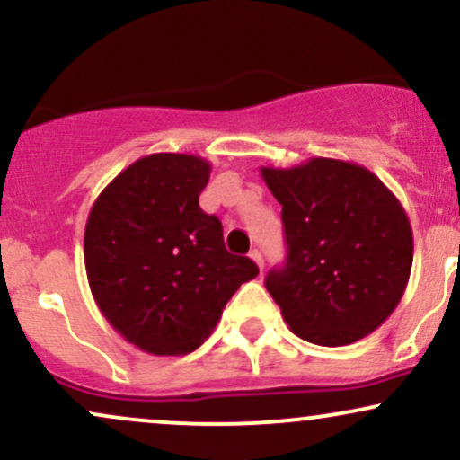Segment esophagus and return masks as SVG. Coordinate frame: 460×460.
<instances>
[{
  "label": "esophagus",
  "mask_w": 460,
  "mask_h": 460,
  "mask_svg": "<svg viewBox=\"0 0 460 460\" xmlns=\"http://www.w3.org/2000/svg\"><path fill=\"white\" fill-rule=\"evenodd\" d=\"M248 257H251V260L255 261L257 266L263 268V255H261V251H260V248H252V251L248 252Z\"/></svg>",
  "instance_id": "esophagus-1"
}]
</instances>
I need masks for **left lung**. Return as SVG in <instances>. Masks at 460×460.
<instances>
[{"label":"left lung","mask_w":460,"mask_h":460,"mask_svg":"<svg viewBox=\"0 0 460 460\" xmlns=\"http://www.w3.org/2000/svg\"><path fill=\"white\" fill-rule=\"evenodd\" d=\"M281 220L288 261L266 289L292 332L318 346H348L376 331L402 298L413 231L400 200L355 162L311 157L261 168Z\"/></svg>","instance_id":"obj_1"}]
</instances>
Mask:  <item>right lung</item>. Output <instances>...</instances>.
Instances as JSON below:
<instances>
[{"label": "right lung", "instance_id": "1", "mask_svg": "<svg viewBox=\"0 0 460 460\" xmlns=\"http://www.w3.org/2000/svg\"><path fill=\"white\" fill-rule=\"evenodd\" d=\"M208 160L153 153L119 172L94 200L84 261L94 303L116 332L160 357L197 350L242 283L260 274L231 255L223 225L199 208Z\"/></svg>", "mask_w": 460, "mask_h": 460}]
</instances>
